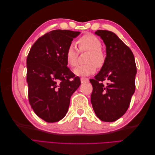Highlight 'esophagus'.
<instances>
[{"instance_id": "34e87169", "label": "esophagus", "mask_w": 155, "mask_h": 155, "mask_svg": "<svg viewBox=\"0 0 155 155\" xmlns=\"http://www.w3.org/2000/svg\"><path fill=\"white\" fill-rule=\"evenodd\" d=\"M81 83H86V82H88L89 81V79L88 78H81Z\"/></svg>"}]
</instances>
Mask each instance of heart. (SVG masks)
Masks as SVG:
<instances>
[{"label":"heart","instance_id":"1","mask_svg":"<svg viewBox=\"0 0 155 155\" xmlns=\"http://www.w3.org/2000/svg\"><path fill=\"white\" fill-rule=\"evenodd\" d=\"M78 48L73 43L70 44L65 51V59L67 64L71 67L76 66L79 56V51L83 52L89 51L85 64L79 65L74 69V74L79 76H87L93 74L96 68H101L105 62V54L101 50V42L99 37L92 34H85L78 39ZM97 67H96V66Z\"/></svg>","mask_w":155,"mask_h":155}]
</instances>
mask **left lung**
Instances as JSON below:
<instances>
[{"mask_svg":"<svg viewBox=\"0 0 155 155\" xmlns=\"http://www.w3.org/2000/svg\"><path fill=\"white\" fill-rule=\"evenodd\" d=\"M95 34L104 41L107 56L100 72L90 79L91 104L97 118L112 122L128 109L135 91L137 67L132 51L114 33L99 30Z\"/></svg>","mask_w":155,"mask_h":155,"instance_id":"8db88e82","label":"left lung"}]
</instances>
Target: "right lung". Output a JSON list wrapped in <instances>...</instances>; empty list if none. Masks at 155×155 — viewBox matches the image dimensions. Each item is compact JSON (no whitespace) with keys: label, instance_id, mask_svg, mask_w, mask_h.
<instances>
[{"label":"right lung","instance_id":"1","mask_svg":"<svg viewBox=\"0 0 155 155\" xmlns=\"http://www.w3.org/2000/svg\"><path fill=\"white\" fill-rule=\"evenodd\" d=\"M80 32L55 30L46 33L32 45L28 55L29 103L35 113L46 122L63 118L70 97L81 85L80 79L67 67L65 51Z\"/></svg>","mask_w":155,"mask_h":155}]
</instances>
